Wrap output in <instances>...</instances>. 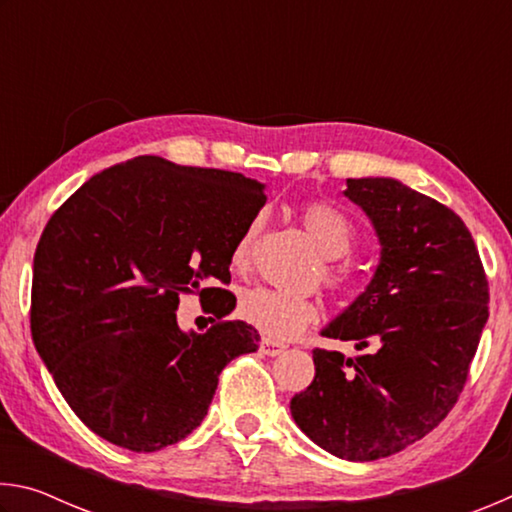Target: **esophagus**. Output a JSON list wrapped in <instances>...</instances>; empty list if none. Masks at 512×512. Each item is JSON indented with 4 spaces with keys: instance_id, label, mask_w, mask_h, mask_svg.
Returning a JSON list of instances; mask_svg holds the SVG:
<instances>
[{
    "instance_id": "esophagus-1",
    "label": "esophagus",
    "mask_w": 512,
    "mask_h": 512,
    "mask_svg": "<svg viewBox=\"0 0 512 512\" xmlns=\"http://www.w3.org/2000/svg\"><path fill=\"white\" fill-rule=\"evenodd\" d=\"M259 348H262V352L268 354V357H277V354H282L284 350H287V345L280 341H273V339H264Z\"/></svg>"
}]
</instances>
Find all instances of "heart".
Wrapping results in <instances>:
<instances>
[{
	"mask_svg": "<svg viewBox=\"0 0 512 512\" xmlns=\"http://www.w3.org/2000/svg\"><path fill=\"white\" fill-rule=\"evenodd\" d=\"M300 223L323 257L339 259L350 253L354 244V230L352 223L339 210L325 203H307L300 207ZM255 235L257 223H250L244 235L239 237L235 250H232V266L244 268L248 264ZM325 280L332 287H345L352 277L348 268L329 266L325 271ZM237 311L248 325H253L273 341L293 339V336H298L302 329L314 325L320 318V307L314 300L296 298L289 296V293L266 287L246 291L239 298Z\"/></svg>",
	"mask_w": 512,
	"mask_h": 512,
	"instance_id": "obj_1",
	"label": "heart"
}]
</instances>
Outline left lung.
<instances>
[{
	"label": "left lung",
	"mask_w": 512,
	"mask_h": 512,
	"mask_svg": "<svg viewBox=\"0 0 512 512\" xmlns=\"http://www.w3.org/2000/svg\"><path fill=\"white\" fill-rule=\"evenodd\" d=\"M379 239L366 291L323 332L370 348L357 359L314 350V381L291 415L325 452L366 463L427 436L461 395L488 320L474 239L443 203L395 178H348L343 192Z\"/></svg>",
	"instance_id": "obj_1"
}]
</instances>
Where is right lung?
I'll return each instance as SVG.
<instances>
[{"mask_svg": "<svg viewBox=\"0 0 512 512\" xmlns=\"http://www.w3.org/2000/svg\"><path fill=\"white\" fill-rule=\"evenodd\" d=\"M266 203L241 173L140 155L90 178L51 216L33 257L31 336L85 427L131 452H158L203 422L221 370L259 348L223 320L239 237ZM183 292L214 299L205 335L183 333Z\"/></svg>", "mask_w": 512, "mask_h": 512, "instance_id": "right-lung-1", "label": "right lung"}]
</instances>
